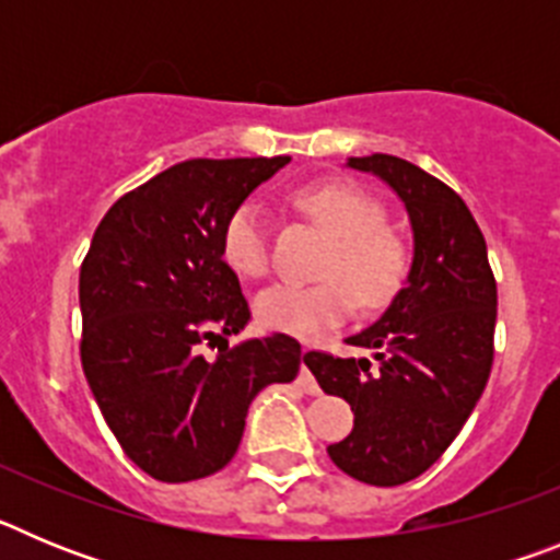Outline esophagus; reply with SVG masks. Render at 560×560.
<instances>
[{
    "mask_svg": "<svg viewBox=\"0 0 560 560\" xmlns=\"http://www.w3.org/2000/svg\"><path fill=\"white\" fill-rule=\"evenodd\" d=\"M308 359H311V350H308V348H303V361H300V381H303L305 393L316 395V393H319V384H316L314 375H311V370H308Z\"/></svg>",
    "mask_w": 560,
    "mask_h": 560,
    "instance_id": "1",
    "label": "esophagus"
}]
</instances>
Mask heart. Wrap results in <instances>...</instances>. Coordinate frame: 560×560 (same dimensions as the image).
I'll list each match as a JSON object with an SVG mask.
<instances>
[{
  "label": "heart",
  "mask_w": 560,
  "mask_h": 560,
  "mask_svg": "<svg viewBox=\"0 0 560 560\" xmlns=\"http://www.w3.org/2000/svg\"><path fill=\"white\" fill-rule=\"evenodd\" d=\"M291 205L314 221L330 244L319 264L323 283H275L255 300L257 319L271 330L319 339L348 323L352 294L364 308L393 300L409 271V246L384 226V210L361 187L348 182H319L291 192ZM221 255L241 277H260L269 269V215L255 199L237 205L221 230Z\"/></svg>",
  "instance_id": "b5f03b06"
}]
</instances>
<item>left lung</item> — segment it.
Returning <instances> with one entry per match:
<instances>
[{
    "instance_id": "1",
    "label": "left lung",
    "mask_w": 560,
    "mask_h": 560,
    "mask_svg": "<svg viewBox=\"0 0 560 560\" xmlns=\"http://www.w3.org/2000/svg\"><path fill=\"white\" fill-rule=\"evenodd\" d=\"M345 165L398 196L412 226V266L387 311L348 336L373 350L378 368L311 350L308 370L353 409V432L328 446L336 468L393 488L427 471L477 407L491 375L497 280L482 232L452 187L389 153Z\"/></svg>"
}]
</instances>
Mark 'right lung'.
Masks as SVG:
<instances>
[{
  "mask_svg": "<svg viewBox=\"0 0 560 560\" xmlns=\"http://www.w3.org/2000/svg\"><path fill=\"white\" fill-rule=\"evenodd\" d=\"M289 162H179L114 201L92 237L78 285L83 373L122 452L160 482L221 471L252 398L300 373L303 350L285 334L201 355L252 319L221 255L224 221Z\"/></svg>",
  "mask_w": 560,
  "mask_h": 560,
  "instance_id": "obj_1",
  "label": "right lung"
}]
</instances>
